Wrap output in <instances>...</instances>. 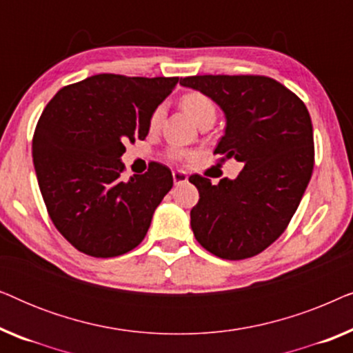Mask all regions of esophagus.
<instances>
[{
  "mask_svg": "<svg viewBox=\"0 0 353 353\" xmlns=\"http://www.w3.org/2000/svg\"><path fill=\"white\" fill-rule=\"evenodd\" d=\"M186 181H188L186 172H183V170L173 172V183H175V185H183V183H186Z\"/></svg>",
  "mask_w": 353,
  "mask_h": 353,
  "instance_id": "esophagus-1",
  "label": "esophagus"
}]
</instances>
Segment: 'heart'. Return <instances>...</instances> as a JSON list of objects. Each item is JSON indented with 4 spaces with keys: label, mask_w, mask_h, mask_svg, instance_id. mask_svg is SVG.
Wrapping results in <instances>:
<instances>
[{
    "label": "heart",
    "mask_w": 353,
    "mask_h": 353,
    "mask_svg": "<svg viewBox=\"0 0 353 353\" xmlns=\"http://www.w3.org/2000/svg\"><path fill=\"white\" fill-rule=\"evenodd\" d=\"M181 108L191 115V119L194 120L197 125H202L205 122H215L216 119V108L215 103L209 96L201 93V91H191V93L183 94L181 98ZM163 117V105H157L152 110L151 117H149V128L156 130L161 125V120ZM168 157L175 159V161H181V159L190 157V154L183 151L180 148H170L168 149Z\"/></svg>",
    "instance_id": "obj_1"
}]
</instances>
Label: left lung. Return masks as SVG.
I'll return each instance as SVG.
<instances>
[{"label": "left lung", "mask_w": 353, "mask_h": 353, "mask_svg": "<svg viewBox=\"0 0 353 353\" xmlns=\"http://www.w3.org/2000/svg\"><path fill=\"white\" fill-rule=\"evenodd\" d=\"M223 109L219 162L244 163L236 180L212 185L191 175L199 202L191 228L205 250L226 260L254 257L288 228L312 178L313 127L303 101L265 75H194L180 80Z\"/></svg>", "instance_id": "obj_1"}]
</instances>
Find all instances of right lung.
<instances>
[{"label": "right lung", "mask_w": 353, "mask_h": 353, "mask_svg": "<svg viewBox=\"0 0 353 353\" xmlns=\"http://www.w3.org/2000/svg\"><path fill=\"white\" fill-rule=\"evenodd\" d=\"M178 81L93 75L57 91L41 112L32 143L38 186L52 223L80 252L117 257L146 236L172 172L151 162L123 181L120 157L123 143L148 137L152 110Z\"/></svg>", "instance_id": "right-lung-1"}]
</instances>
